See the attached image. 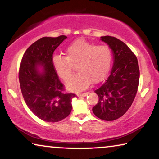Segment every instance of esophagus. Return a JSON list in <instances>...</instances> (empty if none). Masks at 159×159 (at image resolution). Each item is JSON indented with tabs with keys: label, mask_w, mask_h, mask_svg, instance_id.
I'll list each match as a JSON object with an SVG mask.
<instances>
[{
	"label": "esophagus",
	"mask_w": 159,
	"mask_h": 159,
	"mask_svg": "<svg viewBox=\"0 0 159 159\" xmlns=\"http://www.w3.org/2000/svg\"><path fill=\"white\" fill-rule=\"evenodd\" d=\"M88 93H89V92L82 93H79V94H78V96H79V97H84V96H86V95H88Z\"/></svg>",
	"instance_id": "esophagus-1"
}]
</instances>
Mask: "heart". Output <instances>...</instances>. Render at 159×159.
<instances>
[{
	"label": "heart",
	"mask_w": 159,
	"mask_h": 159,
	"mask_svg": "<svg viewBox=\"0 0 159 159\" xmlns=\"http://www.w3.org/2000/svg\"><path fill=\"white\" fill-rule=\"evenodd\" d=\"M66 56L56 55L53 66L56 74L64 81L70 79L74 65L77 64L79 71L67 82L71 90L85 89L91 82H98L107 75L112 63L111 49L107 45H97L84 40L75 41L65 51Z\"/></svg>",
	"instance_id": "heart-1"
}]
</instances>
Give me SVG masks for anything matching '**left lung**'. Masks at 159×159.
Returning a JSON list of instances; mask_svg holds the SVG:
<instances>
[{"mask_svg":"<svg viewBox=\"0 0 159 159\" xmlns=\"http://www.w3.org/2000/svg\"><path fill=\"white\" fill-rule=\"evenodd\" d=\"M114 53V62L108 77L95 92L98 102L93 111L99 119L114 121L131 106L138 92L140 69L138 58L125 43L114 37H101Z\"/></svg>","mask_w":159,"mask_h":159,"instance_id":"obj_1","label":"left lung"}]
</instances>
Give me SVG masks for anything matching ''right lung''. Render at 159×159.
Returning a JSON list of instances; mask_svg holds the SVG:
<instances>
[{"label": "right lung", "mask_w": 159, "mask_h": 159, "mask_svg": "<svg viewBox=\"0 0 159 159\" xmlns=\"http://www.w3.org/2000/svg\"><path fill=\"white\" fill-rule=\"evenodd\" d=\"M67 38L44 37L30 45L24 53L19 71V80L23 98L28 108L48 122H57L69 115L71 99L77 95L65 92L53 66V54ZM42 66L40 73L38 67Z\"/></svg>", "instance_id": "1"}]
</instances>
